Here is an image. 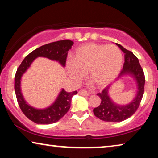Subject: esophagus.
Instances as JSON below:
<instances>
[{
	"mask_svg": "<svg viewBox=\"0 0 158 158\" xmlns=\"http://www.w3.org/2000/svg\"><path fill=\"white\" fill-rule=\"evenodd\" d=\"M79 94L81 95V96H89V93L86 91L85 90H81L79 91Z\"/></svg>",
	"mask_w": 158,
	"mask_h": 158,
	"instance_id": "34e87169",
	"label": "esophagus"
}]
</instances>
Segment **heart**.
<instances>
[{
  "label": "heart",
  "instance_id": "heart-1",
  "mask_svg": "<svg viewBox=\"0 0 158 158\" xmlns=\"http://www.w3.org/2000/svg\"><path fill=\"white\" fill-rule=\"evenodd\" d=\"M122 62V54L115 45L90 42L77 48L74 58L67 62V69L73 81H80L88 71L89 78L103 87L118 76Z\"/></svg>",
  "mask_w": 158,
  "mask_h": 158
}]
</instances>
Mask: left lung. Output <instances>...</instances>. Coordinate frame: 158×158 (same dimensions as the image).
Returning <instances> with one entry per match:
<instances>
[{"label":"left lung","mask_w":158,"mask_h":158,"mask_svg":"<svg viewBox=\"0 0 158 158\" xmlns=\"http://www.w3.org/2000/svg\"><path fill=\"white\" fill-rule=\"evenodd\" d=\"M116 44L124 53V64L118 80L126 75L132 77L137 85V92L133 100L125 105H119L112 100L109 94L111 86H108L102 92L97 94L101 98V103L98 107L94 109V115L101 120L109 122H122L135 113L139 106L143 96L145 83L143 70L138 58L131 52L127 50L121 44L117 43H116Z\"/></svg>","instance_id":"left-lung-1"}]
</instances>
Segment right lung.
<instances>
[{
    "instance_id": "add662e5",
    "label": "right lung",
    "mask_w": 158,
    "mask_h": 158,
    "mask_svg": "<svg viewBox=\"0 0 158 158\" xmlns=\"http://www.w3.org/2000/svg\"><path fill=\"white\" fill-rule=\"evenodd\" d=\"M73 44L74 42L71 40H60L43 45L29 54L17 69L14 79V89L17 101L24 115L36 124H49L59 121L70 109L73 96L76 95L77 92L75 90L68 93L62 88L57 98L49 106L44 109H36L30 106L23 98L21 89V77L30 68L34 60L40 57L57 61L62 67H64L68 52L72 48Z\"/></svg>"
}]
</instances>
